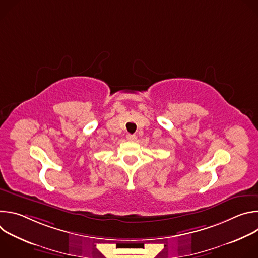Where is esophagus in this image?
<instances>
[{"label": "esophagus", "instance_id": "1", "mask_svg": "<svg viewBox=\"0 0 258 258\" xmlns=\"http://www.w3.org/2000/svg\"><path fill=\"white\" fill-rule=\"evenodd\" d=\"M126 139H127L128 141H136V140H137V136H136V135H131V134H128V135L126 136Z\"/></svg>", "mask_w": 258, "mask_h": 258}]
</instances>
